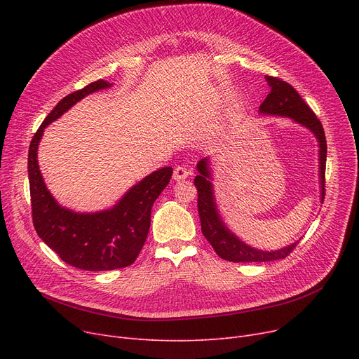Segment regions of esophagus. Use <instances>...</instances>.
<instances>
[{"label":"esophagus","mask_w":359,"mask_h":359,"mask_svg":"<svg viewBox=\"0 0 359 359\" xmlns=\"http://www.w3.org/2000/svg\"><path fill=\"white\" fill-rule=\"evenodd\" d=\"M189 175H191V170L187 168L186 165H177V167L175 168V172H173V179L179 182V180L186 179Z\"/></svg>","instance_id":"1"}]
</instances>
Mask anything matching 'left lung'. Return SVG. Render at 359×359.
<instances>
[{"mask_svg": "<svg viewBox=\"0 0 359 359\" xmlns=\"http://www.w3.org/2000/svg\"><path fill=\"white\" fill-rule=\"evenodd\" d=\"M266 81L271 87V93L259 106V113L262 115L272 116H285L292 119L294 122L303 125L310 129L318 141V176H320V194H322V202L325 199V172H326V156H327V144L325 137V129L322 122L317 119L314 111L309 107V104L301 99L297 90L276 77H268ZM198 176L195 177V186L198 189V211L201 218L202 234L211 243V246L217 252V255L229 262H271L278 259H285L298 244L299 240L290 244V246L263 252L257 250L244 241H241L237 236L230 231L222 222L212 187V176L210 168V160L202 158L198 164Z\"/></svg>", "mask_w": 359, "mask_h": 359, "instance_id": "1", "label": "left lung"}]
</instances>
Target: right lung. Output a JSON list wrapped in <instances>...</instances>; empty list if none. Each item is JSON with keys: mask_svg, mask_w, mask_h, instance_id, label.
Wrapping results in <instances>:
<instances>
[{"mask_svg": "<svg viewBox=\"0 0 359 359\" xmlns=\"http://www.w3.org/2000/svg\"><path fill=\"white\" fill-rule=\"evenodd\" d=\"M111 87L97 80L56 104L37 129L29 147V184L34 230L68 265L83 271L126 268L138 257L151 224V208L168 184L172 167L158 168L134 184L111 208L81 214L61 206L48 191L37 164V147L45 128L91 93Z\"/></svg>", "mask_w": 359, "mask_h": 359, "instance_id": "right-lung-1", "label": "right lung"}]
</instances>
